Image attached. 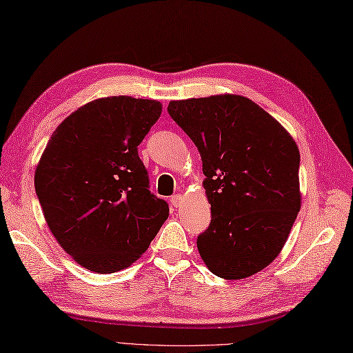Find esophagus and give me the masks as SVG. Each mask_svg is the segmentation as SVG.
<instances>
[{
	"label": "esophagus",
	"mask_w": 353,
	"mask_h": 353,
	"mask_svg": "<svg viewBox=\"0 0 353 353\" xmlns=\"http://www.w3.org/2000/svg\"><path fill=\"white\" fill-rule=\"evenodd\" d=\"M181 202H183V196L181 194H174L170 197V203L174 205V206H179L181 205Z\"/></svg>",
	"instance_id": "1"
}]
</instances>
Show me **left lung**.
Listing matches in <instances>:
<instances>
[{
	"label": "left lung",
	"mask_w": 353,
	"mask_h": 353,
	"mask_svg": "<svg viewBox=\"0 0 353 353\" xmlns=\"http://www.w3.org/2000/svg\"><path fill=\"white\" fill-rule=\"evenodd\" d=\"M168 112L202 159L212 214L196 241L205 265L226 280L262 271L280 254L301 208L295 141L235 94L172 100Z\"/></svg>",
	"instance_id": "1"
}]
</instances>
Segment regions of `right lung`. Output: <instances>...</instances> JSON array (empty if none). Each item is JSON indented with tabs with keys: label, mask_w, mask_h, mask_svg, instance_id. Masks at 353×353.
Wrapping results in <instances>:
<instances>
[{
	"label": "right lung",
	"mask_w": 353,
	"mask_h": 353,
	"mask_svg": "<svg viewBox=\"0 0 353 353\" xmlns=\"http://www.w3.org/2000/svg\"><path fill=\"white\" fill-rule=\"evenodd\" d=\"M160 114L156 100L97 99L68 115L41 154L34 185L48 226L92 272L130 266L169 216L137 154Z\"/></svg>",
	"instance_id": "1"
}]
</instances>
